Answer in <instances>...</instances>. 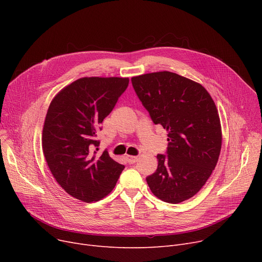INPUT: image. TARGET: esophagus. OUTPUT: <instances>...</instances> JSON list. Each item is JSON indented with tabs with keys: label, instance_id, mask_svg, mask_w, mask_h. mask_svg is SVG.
Returning a JSON list of instances; mask_svg holds the SVG:
<instances>
[{
	"label": "esophagus",
	"instance_id": "34e87169",
	"mask_svg": "<svg viewBox=\"0 0 262 262\" xmlns=\"http://www.w3.org/2000/svg\"><path fill=\"white\" fill-rule=\"evenodd\" d=\"M126 159H127V161H128V163H135L137 160H138V157L137 156H133V155H127L126 156Z\"/></svg>",
	"mask_w": 262,
	"mask_h": 262
}]
</instances>
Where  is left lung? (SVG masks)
<instances>
[{
  "mask_svg": "<svg viewBox=\"0 0 262 262\" xmlns=\"http://www.w3.org/2000/svg\"><path fill=\"white\" fill-rule=\"evenodd\" d=\"M132 84L152 121L168 132L167 155H157L147 185L163 202L189 200L207 182L221 152L215 104L199 82L169 71L134 76Z\"/></svg>",
  "mask_w": 262,
  "mask_h": 262,
  "instance_id": "obj_1",
  "label": "left lung"
}]
</instances>
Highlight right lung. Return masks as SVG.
<instances>
[{"label": "right lung", "mask_w": 262, "mask_h": 262, "mask_svg": "<svg viewBox=\"0 0 262 262\" xmlns=\"http://www.w3.org/2000/svg\"><path fill=\"white\" fill-rule=\"evenodd\" d=\"M128 82L127 77L78 78L50 104L42 130L43 155L56 182L79 201L91 203L108 195L125 168L107 150L96 154V133Z\"/></svg>", "instance_id": "1"}]
</instances>
